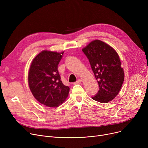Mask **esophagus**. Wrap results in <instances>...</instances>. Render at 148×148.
<instances>
[{"mask_svg": "<svg viewBox=\"0 0 148 148\" xmlns=\"http://www.w3.org/2000/svg\"><path fill=\"white\" fill-rule=\"evenodd\" d=\"M82 82V80H80V79H79V80H77V82H75V83H74V84H80V83Z\"/></svg>", "mask_w": 148, "mask_h": 148, "instance_id": "obj_1", "label": "esophagus"}]
</instances>
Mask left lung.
Segmentation results:
<instances>
[{
  "instance_id": "1",
  "label": "left lung",
  "mask_w": 148,
  "mask_h": 148,
  "mask_svg": "<svg viewBox=\"0 0 148 148\" xmlns=\"http://www.w3.org/2000/svg\"><path fill=\"white\" fill-rule=\"evenodd\" d=\"M82 51L89 59L99 86L98 93L92 98L108 103L118 94L124 80L118 54L111 46L98 40L90 42Z\"/></svg>"
}]
</instances>
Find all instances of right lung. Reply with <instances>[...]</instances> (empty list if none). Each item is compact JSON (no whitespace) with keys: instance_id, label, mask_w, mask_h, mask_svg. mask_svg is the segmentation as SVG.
<instances>
[{"instance_id":"right-lung-1","label":"right lung","mask_w":148,"mask_h":148,"mask_svg":"<svg viewBox=\"0 0 148 148\" xmlns=\"http://www.w3.org/2000/svg\"><path fill=\"white\" fill-rule=\"evenodd\" d=\"M62 53L44 50L34 59L28 74L29 86L35 99L49 107H57L68 95L69 88L61 81L58 66Z\"/></svg>"}]
</instances>
